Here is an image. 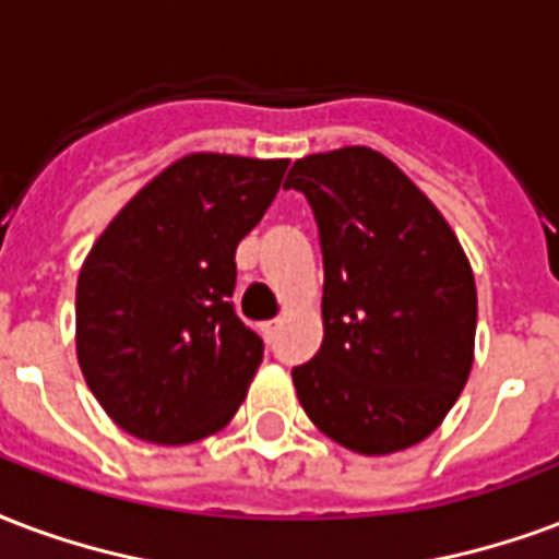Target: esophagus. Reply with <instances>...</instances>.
I'll use <instances>...</instances> for the list:
<instances>
[{
	"label": "esophagus",
	"mask_w": 559,
	"mask_h": 559,
	"mask_svg": "<svg viewBox=\"0 0 559 559\" xmlns=\"http://www.w3.org/2000/svg\"><path fill=\"white\" fill-rule=\"evenodd\" d=\"M278 325H281V320H266V322H260V332H263V337H272V334L278 332Z\"/></svg>",
	"instance_id": "34e87169"
}]
</instances>
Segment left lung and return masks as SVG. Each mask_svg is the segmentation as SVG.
I'll return each mask as SVG.
<instances>
[{
    "label": "left lung",
    "instance_id": "left-lung-1",
    "mask_svg": "<svg viewBox=\"0 0 559 559\" xmlns=\"http://www.w3.org/2000/svg\"><path fill=\"white\" fill-rule=\"evenodd\" d=\"M284 186L308 198L325 269L322 346L293 367L301 408L361 456L412 448L468 382V258L438 206L373 147L301 156Z\"/></svg>",
    "mask_w": 559,
    "mask_h": 559
}]
</instances>
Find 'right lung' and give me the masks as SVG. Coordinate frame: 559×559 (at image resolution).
Masks as SVG:
<instances>
[{"mask_svg": "<svg viewBox=\"0 0 559 559\" xmlns=\"http://www.w3.org/2000/svg\"><path fill=\"white\" fill-rule=\"evenodd\" d=\"M287 165L189 153L142 186L91 246L76 281V358L123 432L192 444L242 406L263 341L230 305L234 254Z\"/></svg>", "mask_w": 559, "mask_h": 559, "instance_id": "1", "label": "right lung"}]
</instances>
